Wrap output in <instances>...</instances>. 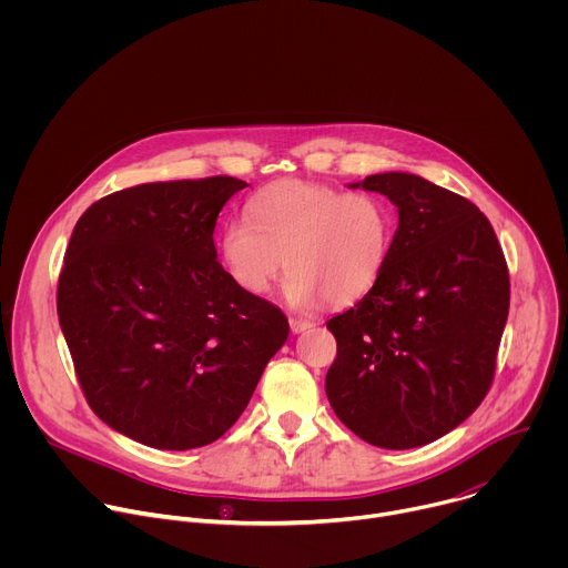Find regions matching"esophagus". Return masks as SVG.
<instances>
[{"mask_svg":"<svg viewBox=\"0 0 568 568\" xmlns=\"http://www.w3.org/2000/svg\"><path fill=\"white\" fill-rule=\"evenodd\" d=\"M290 328H292V333H294V335H298V333L310 331V328H312V323H310L307 318H290Z\"/></svg>","mask_w":568,"mask_h":568,"instance_id":"1","label":"esophagus"}]
</instances>
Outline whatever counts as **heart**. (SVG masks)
<instances>
[{"label":"heart","instance_id":"obj_1","mask_svg":"<svg viewBox=\"0 0 568 568\" xmlns=\"http://www.w3.org/2000/svg\"><path fill=\"white\" fill-rule=\"evenodd\" d=\"M393 233L395 211L382 195L292 180L261 191L247 220L224 226L220 256L233 283L254 296L267 294L287 265L285 301L314 310L364 296L386 265Z\"/></svg>","mask_w":568,"mask_h":568}]
</instances>
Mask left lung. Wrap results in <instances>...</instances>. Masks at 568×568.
<instances>
[{
    "label": "left lung",
    "instance_id": "obj_1",
    "mask_svg": "<svg viewBox=\"0 0 568 568\" xmlns=\"http://www.w3.org/2000/svg\"><path fill=\"white\" fill-rule=\"evenodd\" d=\"M351 189L386 195L397 229L375 285L328 321L337 359L326 395L362 440L423 447L467 420L493 384L506 258L488 217L420 175L379 173Z\"/></svg>",
    "mask_w": 568,
    "mask_h": 568
}]
</instances>
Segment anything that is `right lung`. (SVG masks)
<instances>
[{"label":"right lung","mask_w":568,"mask_h":568,"mask_svg":"<svg viewBox=\"0 0 568 568\" xmlns=\"http://www.w3.org/2000/svg\"><path fill=\"white\" fill-rule=\"evenodd\" d=\"M245 186L141 184L94 202L73 226L60 328L92 412L141 445L217 440L287 342L285 314L217 263L215 220Z\"/></svg>","instance_id":"obj_1"}]
</instances>
